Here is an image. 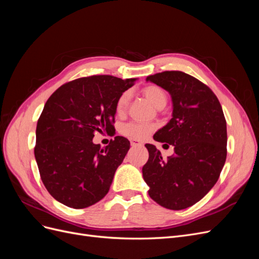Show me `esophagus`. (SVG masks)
I'll use <instances>...</instances> for the list:
<instances>
[{
    "instance_id": "obj_1",
    "label": "esophagus",
    "mask_w": 259,
    "mask_h": 259,
    "mask_svg": "<svg viewBox=\"0 0 259 259\" xmlns=\"http://www.w3.org/2000/svg\"><path fill=\"white\" fill-rule=\"evenodd\" d=\"M131 145H132L133 147H138V146H143V144H142V143H139V142H137V140H135V139H132V140H131Z\"/></svg>"
}]
</instances>
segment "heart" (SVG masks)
I'll return each instance as SVG.
<instances>
[{"instance_id":"obj_1","label":"heart","mask_w":259,"mask_h":259,"mask_svg":"<svg viewBox=\"0 0 259 259\" xmlns=\"http://www.w3.org/2000/svg\"><path fill=\"white\" fill-rule=\"evenodd\" d=\"M144 95L146 98L150 101V103L155 106L156 108L162 109L165 107L167 103V97L166 94L162 89H160L159 86L155 85H149L146 86V88L143 90ZM131 99V94L130 92H124L119 96V98L116 99L115 103V112L122 115L125 111H126L127 105L130 103ZM155 130V125L154 124H145V123H136V122H131L123 125V127L121 130L122 134L125 136H127L133 139H137V140H143L146 139L151 133Z\"/></svg>"}]
</instances>
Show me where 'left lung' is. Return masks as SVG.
I'll return each instance as SVG.
<instances>
[{
  "label": "left lung",
  "mask_w": 259,
  "mask_h": 259,
  "mask_svg": "<svg viewBox=\"0 0 259 259\" xmlns=\"http://www.w3.org/2000/svg\"><path fill=\"white\" fill-rule=\"evenodd\" d=\"M170 94L173 117L153 135L174 147L164 160L155 146L146 144L148 162L143 176L149 195L161 206L184 209L214 187L227 158V123L218 98L207 85L182 71L147 77ZM164 144V145H166Z\"/></svg>",
  "instance_id": "1"
}]
</instances>
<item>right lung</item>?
Listing matches in <instances>:
<instances>
[{"label": "right lung", "instance_id": "obj_1", "mask_svg": "<svg viewBox=\"0 0 259 259\" xmlns=\"http://www.w3.org/2000/svg\"><path fill=\"white\" fill-rule=\"evenodd\" d=\"M136 79L92 75L68 82L46 101L36 125L34 155L52 197L69 207L85 208L103 199L130 149L115 136L105 148L96 132L114 131L115 103Z\"/></svg>", "mask_w": 259, "mask_h": 259}]
</instances>
